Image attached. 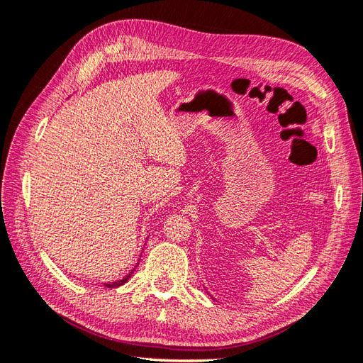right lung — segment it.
<instances>
[{
    "label": "right lung",
    "instance_id": "add662e5",
    "mask_svg": "<svg viewBox=\"0 0 363 363\" xmlns=\"http://www.w3.org/2000/svg\"><path fill=\"white\" fill-rule=\"evenodd\" d=\"M135 269H136V268H133V269H131V272H128V274H127V276H125V277H124L123 280H118V281H113V283H107V284L104 283V284H106V286H107V288H118V286H121V284H124V283H127V280H128V279H130L131 276H133V271H135Z\"/></svg>",
    "mask_w": 363,
    "mask_h": 363
}]
</instances>
